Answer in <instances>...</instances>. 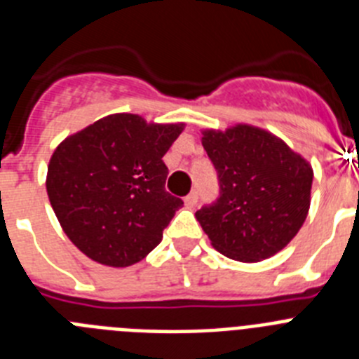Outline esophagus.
<instances>
[{
	"instance_id": "1",
	"label": "esophagus",
	"mask_w": 359,
	"mask_h": 359,
	"mask_svg": "<svg viewBox=\"0 0 359 359\" xmlns=\"http://www.w3.org/2000/svg\"><path fill=\"white\" fill-rule=\"evenodd\" d=\"M196 203H198V192H190L189 196H185V205L189 208H194Z\"/></svg>"
}]
</instances>
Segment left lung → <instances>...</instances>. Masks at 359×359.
I'll return each mask as SVG.
<instances>
[{
    "label": "left lung",
    "instance_id": "8db88e82",
    "mask_svg": "<svg viewBox=\"0 0 359 359\" xmlns=\"http://www.w3.org/2000/svg\"><path fill=\"white\" fill-rule=\"evenodd\" d=\"M201 144L219 180L215 203L196 212L212 246L241 262L280 252L309 212L311 165L280 138L246 123L205 131Z\"/></svg>",
    "mask_w": 359,
    "mask_h": 359
}]
</instances>
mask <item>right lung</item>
Segmentation results:
<instances>
[{"label": "right lung", "instance_id": "add662e5", "mask_svg": "<svg viewBox=\"0 0 359 359\" xmlns=\"http://www.w3.org/2000/svg\"><path fill=\"white\" fill-rule=\"evenodd\" d=\"M183 123L118 113L68 136L53 151L46 192L66 236L100 264L126 268L156 248L183 201L165 190L161 158Z\"/></svg>", "mask_w": 359, "mask_h": 359}]
</instances>
